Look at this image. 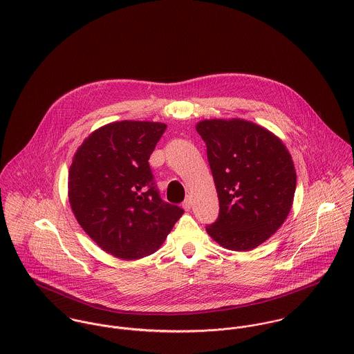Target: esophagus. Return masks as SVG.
<instances>
[{
	"instance_id": "34e87169",
	"label": "esophagus",
	"mask_w": 354,
	"mask_h": 354,
	"mask_svg": "<svg viewBox=\"0 0 354 354\" xmlns=\"http://www.w3.org/2000/svg\"><path fill=\"white\" fill-rule=\"evenodd\" d=\"M191 207H192V199H191V198H187V199L184 201V203H183V208H184L185 211H189Z\"/></svg>"
}]
</instances>
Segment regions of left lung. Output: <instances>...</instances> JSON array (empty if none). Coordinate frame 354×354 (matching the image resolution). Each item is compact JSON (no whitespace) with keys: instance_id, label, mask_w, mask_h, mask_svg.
Instances as JSON below:
<instances>
[{"instance_id":"1","label":"left lung","mask_w":354,"mask_h":354,"mask_svg":"<svg viewBox=\"0 0 354 354\" xmlns=\"http://www.w3.org/2000/svg\"><path fill=\"white\" fill-rule=\"evenodd\" d=\"M196 131L219 199V216L208 236L230 251H251L286 221L297 174L283 142L267 128L243 118L202 120Z\"/></svg>"}]
</instances>
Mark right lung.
<instances>
[{"label": "right lung", "mask_w": 354, "mask_h": 354, "mask_svg": "<svg viewBox=\"0 0 354 354\" xmlns=\"http://www.w3.org/2000/svg\"><path fill=\"white\" fill-rule=\"evenodd\" d=\"M166 124L115 121L90 133L76 150L68 198L83 230L109 254L138 260L156 252L184 209L155 189L149 159Z\"/></svg>", "instance_id": "add662e5"}]
</instances>
